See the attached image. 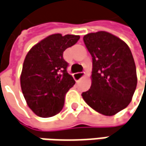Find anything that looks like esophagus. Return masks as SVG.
<instances>
[{"instance_id":"1","label":"esophagus","mask_w":146,"mask_h":146,"mask_svg":"<svg viewBox=\"0 0 146 146\" xmlns=\"http://www.w3.org/2000/svg\"><path fill=\"white\" fill-rule=\"evenodd\" d=\"M85 76V73H77L73 74V78L75 80H79Z\"/></svg>"}]
</instances>
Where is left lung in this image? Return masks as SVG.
<instances>
[{
	"label": "left lung",
	"mask_w": 146,
	"mask_h": 146,
	"mask_svg": "<svg viewBox=\"0 0 146 146\" xmlns=\"http://www.w3.org/2000/svg\"><path fill=\"white\" fill-rule=\"evenodd\" d=\"M83 41L92 57L91 88L82 96L94 110L112 116L130 104L137 84L130 48L105 31L88 33Z\"/></svg>",
	"instance_id": "8db88e82"
}]
</instances>
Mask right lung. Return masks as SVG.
<instances>
[{
	"mask_svg": "<svg viewBox=\"0 0 146 146\" xmlns=\"http://www.w3.org/2000/svg\"><path fill=\"white\" fill-rule=\"evenodd\" d=\"M80 36L56 33L36 43L23 61L20 85L32 111L41 117L59 113L64 97L75 81L67 72L68 63L63 54L79 40Z\"/></svg>",
	"mask_w": 146,
	"mask_h": 146,
	"instance_id": "add662e5",
	"label": "right lung"
}]
</instances>
